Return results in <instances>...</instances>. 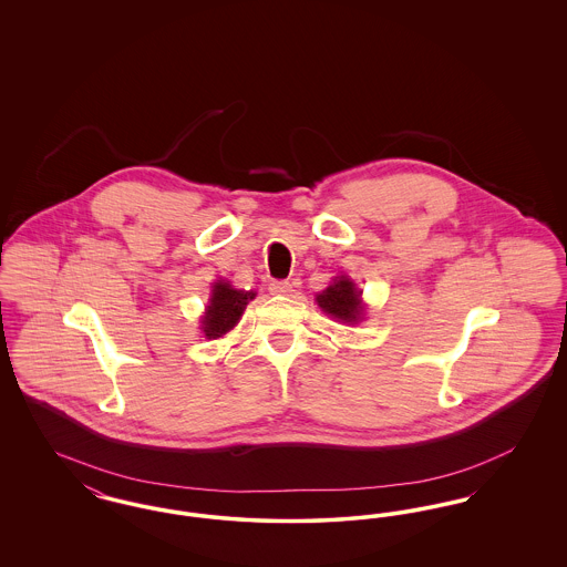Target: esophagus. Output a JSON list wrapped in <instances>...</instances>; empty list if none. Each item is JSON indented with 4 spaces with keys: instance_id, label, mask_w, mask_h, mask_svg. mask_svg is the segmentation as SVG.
Wrapping results in <instances>:
<instances>
[{
    "instance_id": "34e87169",
    "label": "esophagus",
    "mask_w": 567,
    "mask_h": 567,
    "mask_svg": "<svg viewBox=\"0 0 567 567\" xmlns=\"http://www.w3.org/2000/svg\"><path fill=\"white\" fill-rule=\"evenodd\" d=\"M270 293L271 296H289V293H293V285L289 280H271Z\"/></svg>"
}]
</instances>
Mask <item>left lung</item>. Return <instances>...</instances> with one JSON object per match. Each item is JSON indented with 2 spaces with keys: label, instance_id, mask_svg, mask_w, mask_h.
Segmentation results:
<instances>
[{
  "label": "left lung",
  "instance_id": "left-lung-1",
  "mask_svg": "<svg viewBox=\"0 0 567 567\" xmlns=\"http://www.w3.org/2000/svg\"><path fill=\"white\" fill-rule=\"evenodd\" d=\"M317 303L327 315L342 323H357L363 308H361V293L354 289V282L349 278L333 280L323 293L317 296Z\"/></svg>",
  "mask_w": 567,
  "mask_h": 567
}]
</instances>
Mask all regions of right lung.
I'll return each mask as SVG.
<instances>
[{"instance_id":"1","label":"right lung","mask_w":567,"mask_h":567,"mask_svg":"<svg viewBox=\"0 0 567 567\" xmlns=\"http://www.w3.org/2000/svg\"><path fill=\"white\" fill-rule=\"evenodd\" d=\"M255 293H246V291H238L231 289L229 282H216L213 289V297H210V306L206 310V317L202 321V329L206 333L208 340L213 338H220L223 333H227L234 324L240 321L243 310L248 303V299H252Z\"/></svg>"}]
</instances>
